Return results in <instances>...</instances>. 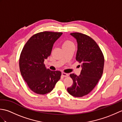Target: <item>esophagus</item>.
I'll list each match as a JSON object with an SVG mask.
<instances>
[{
	"label": "esophagus",
	"mask_w": 122,
	"mask_h": 122,
	"mask_svg": "<svg viewBox=\"0 0 122 122\" xmlns=\"http://www.w3.org/2000/svg\"><path fill=\"white\" fill-rule=\"evenodd\" d=\"M62 76L64 77H67L69 76V74L68 73H64V72H62Z\"/></svg>",
	"instance_id": "obj_1"
}]
</instances>
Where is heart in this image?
Here are the masks:
<instances>
[{"label": "heart", "instance_id": "b5f03b06", "mask_svg": "<svg viewBox=\"0 0 122 122\" xmlns=\"http://www.w3.org/2000/svg\"><path fill=\"white\" fill-rule=\"evenodd\" d=\"M71 45H73V43H72L71 41H69V40H66L63 42V45H62V46H63V47H64V46H68Z\"/></svg>", "mask_w": 122, "mask_h": 122}]
</instances>
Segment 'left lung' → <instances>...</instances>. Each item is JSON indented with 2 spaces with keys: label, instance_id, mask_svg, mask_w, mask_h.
<instances>
[{
  "label": "left lung",
  "instance_id": "obj_1",
  "mask_svg": "<svg viewBox=\"0 0 122 122\" xmlns=\"http://www.w3.org/2000/svg\"><path fill=\"white\" fill-rule=\"evenodd\" d=\"M70 35L77 41L76 60L81 63L82 70L79 76L74 73L70 75L73 83L67 91L73 97H82L91 92L101 79L104 58L97 42L89 36L79 32Z\"/></svg>",
  "mask_w": 122,
  "mask_h": 122
}]
</instances>
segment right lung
<instances>
[{
    "label": "right lung",
    "instance_id": "obj_1",
    "mask_svg": "<svg viewBox=\"0 0 122 122\" xmlns=\"http://www.w3.org/2000/svg\"><path fill=\"white\" fill-rule=\"evenodd\" d=\"M62 32L43 31L33 35L20 54L19 68L28 86L38 94L50 92L60 80L61 72L47 69L45 60L50 56L54 43Z\"/></svg>",
    "mask_w": 122,
    "mask_h": 122
}]
</instances>
